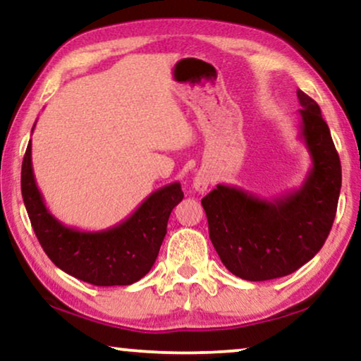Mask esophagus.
I'll return each mask as SVG.
<instances>
[{"label":"esophagus","mask_w":361,"mask_h":361,"mask_svg":"<svg viewBox=\"0 0 361 361\" xmlns=\"http://www.w3.org/2000/svg\"><path fill=\"white\" fill-rule=\"evenodd\" d=\"M210 182H212V179L207 172H199V174L194 177V184L192 185H194V189L197 192H205L207 189H209Z\"/></svg>","instance_id":"obj_1"}]
</instances>
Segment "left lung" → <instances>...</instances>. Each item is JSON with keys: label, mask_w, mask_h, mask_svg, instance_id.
<instances>
[{"label": "left lung", "mask_w": 361, "mask_h": 361, "mask_svg": "<svg viewBox=\"0 0 361 361\" xmlns=\"http://www.w3.org/2000/svg\"><path fill=\"white\" fill-rule=\"evenodd\" d=\"M299 137L312 167L299 189L261 199L219 184L202 199L209 235L221 263L246 281L288 276L314 258L332 228L342 187V166L317 103L298 90Z\"/></svg>", "instance_id": "1"}]
</instances>
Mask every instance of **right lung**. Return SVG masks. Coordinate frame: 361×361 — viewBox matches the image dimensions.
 Instances as JSON below:
<instances>
[{"label":"right lung","mask_w":361,"mask_h":361,"mask_svg":"<svg viewBox=\"0 0 361 361\" xmlns=\"http://www.w3.org/2000/svg\"><path fill=\"white\" fill-rule=\"evenodd\" d=\"M21 192L34 233L52 263L93 286H130L149 273L171 212L184 199L179 182H172L152 192L121 224L100 231L72 228L44 204L34 179L31 141L23 159Z\"/></svg>","instance_id":"add662e5"}]
</instances>
